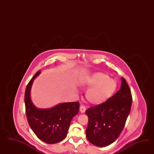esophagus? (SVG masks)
Here are the masks:
<instances>
[{
    "label": "esophagus",
    "instance_id": "obj_1",
    "mask_svg": "<svg viewBox=\"0 0 154 154\" xmlns=\"http://www.w3.org/2000/svg\"><path fill=\"white\" fill-rule=\"evenodd\" d=\"M86 107L84 106H81L80 108H79V111H81V113H85L86 111Z\"/></svg>",
    "mask_w": 154,
    "mask_h": 154
}]
</instances>
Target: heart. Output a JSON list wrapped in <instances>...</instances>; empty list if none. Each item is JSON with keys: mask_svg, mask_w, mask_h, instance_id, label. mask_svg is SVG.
Listing matches in <instances>:
<instances>
[{"mask_svg": "<svg viewBox=\"0 0 154 154\" xmlns=\"http://www.w3.org/2000/svg\"><path fill=\"white\" fill-rule=\"evenodd\" d=\"M84 85L90 87L86 93L88 101L93 105H100L106 102L116 90V81L109 77L107 74L97 72L83 79Z\"/></svg>", "mask_w": 154, "mask_h": 154, "instance_id": "1", "label": "heart"}]
</instances>
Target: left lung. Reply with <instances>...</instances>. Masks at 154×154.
<instances>
[{
  "label": "left lung",
  "mask_w": 154,
  "mask_h": 154,
  "mask_svg": "<svg viewBox=\"0 0 154 154\" xmlns=\"http://www.w3.org/2000/svg\"><path fill=\"white\" fill-rule=\"evenodd\" d=\"M121 88L108 100L88 108L86 138L98 147L114 142L120 135L131 111L132 96L126 80L122 77Z\"/></svg>",
  "instance_id": "8db88e82"
}]
</instances>
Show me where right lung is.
I'll return each mask as SVG.
<instances>
[{
  "label": "right lung",
  "mask_w": 154,
  "mask_h": 154,
  "mask_svg": "<svg viewBox=\"0 0 154 154\" xmlns=\"http://www.w3.org/2000/svg\"><path fill=\"white\" fill-rule=\"evenodd\" d=\"M38 70L28 83L25 93V112L28 123L39 139L49 144L64 140L73 117L79 111V102L63 103L48 109H38L30 99V90Z\"/></svg>",
  "instance_id": "add662e5"
}]
</instances>
